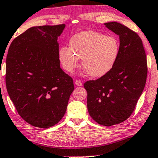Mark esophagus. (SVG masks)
<instances>
[{
    "label": "esophagus",
    "instance_id": "obj_1",
    "mask_svg": "<svg viewBox=\"0 0 158 158\" xmlns=\"http://www.w3.org/2000/svg\"><path fill=\"white\" fill-rule=\"evenodd\" d=\"M74 82H75V85H77V86H81L82 85V82L79 80H75Z\"/></svg>",
    "mask_w": 158,
    "mask_h": 158
}]
</instances>
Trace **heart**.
I'll return each instance as SVG.
<instances>
[{"label": "heart", "instance_id": "obj_1", "mask_svg": "<svg viewBox=\"0 0 158 158\" xmlns=\"http://www.w3.org/2000/svg\"><path fill=\"white\" fill-rule=\"evenodd\" d=\"M120 44L115 36L88 30L72 36L70 48L63 46L59 50V59L62 68L72 73L81 66L90 77L99 78L113 68L117 60Z\"/></svg>", "mask_w": 158, "mask_h": 158}]
</instances>
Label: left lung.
Returning <instances> with one entry per match:
<instances>
[{"label": "left lung", "instance_id": "left-lung-1", "mask_svg": "<svg viewBox=\"0 0 158 158\" xmlns=\"http://www.w3.org/2000/svg\"><path fill=\"white\" fill-rule=\"evenodd\" d=\"M119 36V53L113 68L97 80L84 84L90 117L110 126L127 119L135 110L147 77V60L142 40L129 28L115 22L105 23Z\"/></svg>", "mask_w": 158, "mask_h": 158}]
</instances>
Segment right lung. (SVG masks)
<instances>
[{
    "label": "right lung",
    "mask_w": 158,
    "mask_h": 158,
    "mask_svg": "<svg viewBox=\"0 0 158 158\" xmlns=\"http://www.w3.org/2000/svg\"><path fill=\"white\" fill-rule=\"evenodd\" d=\"M65 24L33 27L16 37L6 61L7 92L23 120L48 128L64 117L74 89L60 68L58 37Z\"/></svg>",
    "instance_id": "right-lung-1"
}]
</instances>
